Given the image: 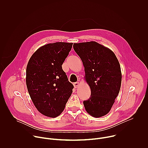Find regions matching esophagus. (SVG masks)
Here are the masks:
<instances>
[{"instance_id":"obj_1","label":"esophagus","mask_w":148,"mask_h":148,"mask_svg":"<svg viewBox=\"0 0 148 148\" xmlns=\"http://www.w3.org/2000/svg\"><path fill=\"white\" fill-rule=\"evenodd\" d=\"M79 84H80V83H79V82H74V83L73 84L74 87H75V88H77V87L79 86Z\"/></svg>"}]
</instances>
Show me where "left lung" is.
Segmentation results:
<instances>
[{
  "label": "left lung",
  "mask_w": 148,
  "mask_h": 148,
  "mask_svg": "<svg viewBox=\"0 0 148 148\" xmlns=\"http://www.w3.org/2000/svg\"><path fill=\"white\" fill-rule=\"evenodd\" d=\"M73 48L84 66L91 96L83 103L87 112L98 118L107 114L121 85L120 64L115 54L95 41L74 43Z\"/></svg>",
  "instance_id": "8db88e82"
}]
</instances>
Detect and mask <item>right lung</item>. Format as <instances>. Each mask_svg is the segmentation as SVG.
I'll return each instance as SVG.
<instances>
[{"mask_svg":"<svg viewBox=\"0 0 148 148\" xmlns=\"http://www.w3.org/2000/svg\"><path fill=\"white\" fill-rule=\"evenodd\" d=\"M73 43L57 42L39 48L26 69V85L30 98L43 115L55 118L64 110L74 86L62 65Z\"/></svg>","mask_w":148,"mask_h":148,"instance_id":"right-lung-1","label":"right lung"}]
</instances>
